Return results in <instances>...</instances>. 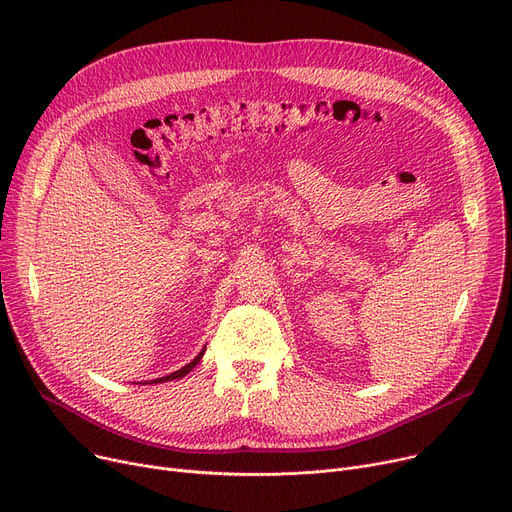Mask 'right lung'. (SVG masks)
Instances as JSON below:
<instances>
[{"mask_svg":"<svg viewBox=\"0 0 512 512\" xmlns=\"http://www.w3.org/2000/svg\"><path fill=\"white\" fill-rule=\"evenodd\" d=\"M203 353L205 351H201L191 363H188V365H184L182 369H178V371H174V373H170V375H164V378H157V380H151V384H159V382H170V380H178V378H184V375L188 373V371H193L195 367H197V363L201 361V357H203Z\"/></svg>","mask_w":512,"mask_h":512,"instance_id":"right-lung-1","label":"right lung"}]
</instances>
